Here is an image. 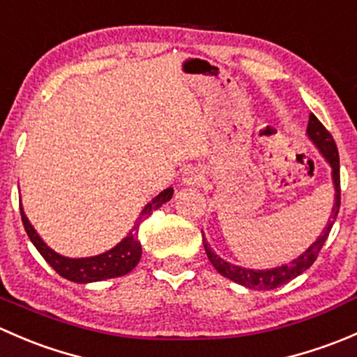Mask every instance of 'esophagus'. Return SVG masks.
Wrapping results in <instances>:
<instances>
[{"label":"esophagus","instance_id":"esophagus-1","mask_svg":"<svg viewBox=\"0 0 357 357\" xmlns=\"http://www.w3.org/2000/svg\"><path fill=\"white\" fill-rule=\"evenodd\" d=\"M204 183V174H202L200 169L190 167L183 172V185L186 186H197Z\"/></svg>","mask_w":357,"mask_h":357}]
</instances>
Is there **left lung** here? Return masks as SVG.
I'll use <instances>...</instances> for the list:
<instances>
[{
    "label": "left lung",
    "instance_id": "8db88e82",
    "mask_svg": "<svg viewBox=\"0 0 357 357\" xmlns=\"http://www.w3.org/2000/svg\"><path fill=\"white\" fill-rule=\"evenodd\" d=\"M307 138L314 143L316 149L319 150L323 157L326 158V162L332 167V179H333V186H335V204L332 207V214H330L328 222L323 228L321 235L316 238L314 243H311L305 252H302L297 259L289 262V264L278 266V268H271V269H248V268H242V266L231 264V262H226L225 259L219 257L211 247H208L207 240L205 236L202 235L204 238V248L205 254H207L208 261L212 262L218 273H221L222 276L226 278L233 280L238 285L247 287V289H254V290H273L278 289V287L285 285V283L291 282L294 278H297L298 275L309 269L312 266V262L316 261L318 257L319 250H321L323 245H325L326 238L330 235V229H332L335 219H337L338 208H340V162H338V150L337 145H335L333 136L330 135L328 129L318 121L314 114L309 115V124H307Z\"/></svg>",
    "mask_w": 357,
    "mask_h": 357
}]
</instances>
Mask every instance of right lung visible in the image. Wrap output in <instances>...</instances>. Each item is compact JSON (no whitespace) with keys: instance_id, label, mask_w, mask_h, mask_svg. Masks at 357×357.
I'll list each match as a JSON object with an SVG mask.
<instances>
[{"instance_id":"obj_1","label":"right lung","mask_w":357,"mask_h":357,"mask_svg":"<svg viewBox=\"0 0 357 357\" xmlns=\"http://www.w3.org/2000/svg\"><path fill=\"white\" fill-rule=\"evenodd\" d=\"M174 190L167 188L164 192H160L152 202L143 207L142 214L136 219L135 226H132L131 231L128 233L122 242H119L117 245L110 250L103 252L100 255H93V257H81V259H70L66 255L56 254L55 250H52L45 242L41 240V236L38 235L32 225L29 222L27 215L24 214V208L20 205V215H22L24 228L27 231L29 238L34 243V247L38 248L39 254L45 257V261L59 273L60 276H63L66 280H70L74 283H91V282H102V280L109 278H119V276L128 275L129 271L136 268V264L142 259V243L138 238V229L139 225L145 221V218H149L153 211H157L158 207L165 204V202L171 200Z\"/></svg>"}]
</instances>
